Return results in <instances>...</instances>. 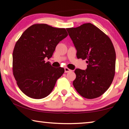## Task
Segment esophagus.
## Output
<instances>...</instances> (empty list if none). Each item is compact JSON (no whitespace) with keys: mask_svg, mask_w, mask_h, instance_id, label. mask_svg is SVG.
Wrapping results in <instances>:
<instances>
[{"mask_svg":"<svg viewBox=\"0 0 129 129\" xmlns=\"http://www.w3.org/2000/svg\"><path fill=\"white\" fill-rule=\"evenodd\" d=\"M72 70L69 69L68 68H64V72L65 73H68V72H71Z\"/></svg>","mask_w":129,"mask_h":129,"instance_id":"34e87169","label":"esophagus"}]
</instances>
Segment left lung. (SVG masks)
<instances>
[{
    "label": "left lung",
    "mask_w": 129,
    "mask_h": 129,
    "mask_svg": "<svg viewBox=\"0 0 129 129\" xmlns=\"http://www.w3.org/2000/svg\"><path fill=\"white\" fill-rule=\"evenodd\" d=\"M66 30L77 50V57L86 59L88 64L86 70H75L73 86L83 98H98L109 89L115 74L113 45L106 35L90 23Z\"/></svg>",
    "instance_id": "obj_1"
}]
</instances>
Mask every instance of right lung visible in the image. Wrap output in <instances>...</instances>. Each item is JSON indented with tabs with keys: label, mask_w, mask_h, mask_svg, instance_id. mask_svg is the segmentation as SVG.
<instances>
[{
	"label": "right lung",
	"mask_w": 129,
	"mask_h": 129,
	"mask_svg": "<svg viewBox=\"0 0 129 129\" xmlns=\"http://www.w3.org/2000/svg\"><path fill=\"white\" fill-rule=\"evenodd\" d=\"M68 35L63 28L36 24L17 40L13 52V72L17 86L26 96L40 99L52 92L64 69L53 68L45 59L52 57L56 46Z\"/></svg>",
	"instance_id": "add662e5"
}]
</instances>
